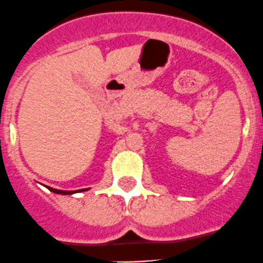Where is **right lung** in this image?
<instances>
[{
    "label": "right lung",
    "mask_w": 263,
    "mask_h": 263,
    "mask_svg": "<svg viewBox=\"0 0 263 263\" xmlns=\"http://www.w3.org/2000/svg\"><path fill=\"white\" fill-rule=\"evenodd\" d=\"M50 192L53 193H57V195H73V193H78V192H84V191H87L89 188H84V190H78V191H62V190H55V188L52 187H47Z\"/></svg>",
    "instance_id": "obj_1"
}]
</instances>
